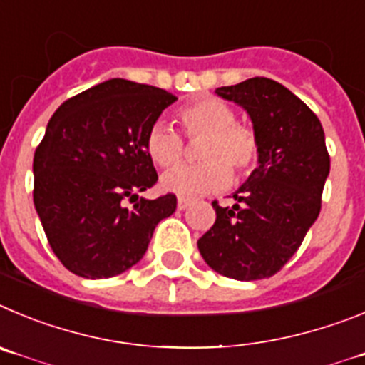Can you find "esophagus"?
Listing matches in <instances>:
<instances>
[{
  "mask_svg": "<svg viewBox=\"0 0 365 365\" xmlns=\"http://www.w3.org/2000/svg\"><path fill=\"white\" fill-rule=\"evenodd\" d=\"M189 205H190V198H185V196H178V209H180V211L187 209Z\"/></svg>",
  "mask_w": 365,
  "mask_h": 365,
  "instance_id": "1",
  "label": "esophagus"
}]
</instances>
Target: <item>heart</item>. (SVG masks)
<instances>
[{
  "instance_id": "heart-1",
  "label": "heart",
  "mask_w": 365,
  "mask_h": 365,
  "mask_svg": "<svg viewBox=\"0 0 365 365\" xmlns=\"http://www.w3.org/2000/svg\"><path fill=\"white\" fill-rule=\"evenodd\" d=\"M178 121L190 142L202 140V163L182 165L162 176V189L180 196L216 192L235 176H247L260 160V136L255 127L236 121L231 105L218 98H202L178 110ZM145 150L158 167L169 169L185 156L183 138L163 121H156L145 134Z\"/></svg>"
}]
</instances>
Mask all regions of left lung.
<instances>
[{
	"label": "left lung",
	"mask_w": 365,
	"mask_h": 365,
	"mask_svg": "<svg viewBox=\"0 0 365 365\" xmlns=\"http://www.w3.org/2000/svg\"><path fill=\"white\" fill-rule=\"evenodd\" d=\"M216 94L242 105L260 136V160L247 182L220 207L198 240L200 255L216 272L235 280L277 274L298 251L318 218L329 175V153L317 114L289 88L251 78Z\"/></svg>",
	"instance_id": "left-lung-1"
}]
</instances>
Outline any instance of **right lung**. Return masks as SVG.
I'll return each mask as SVG.
<instances>
[{"instance_id": "right-lung-1", "label": "right lung", "mask_w": 365, "mask_h": 365, "mask_svg": "<svg viewBox=\"0 0 365 365\" xmlns=\"http://www.w3.org/2000/svg\"><path fill=\"white\" fill-rule=\"evenodd\" d=\"M175 94L109 80L63 101L34 153V205L52 251L78 277L109 278L142 260L154 227L176 211L158 182L145 134ZM135 205L128 209L125 200Z\"/></svg>"}]
</instances>
